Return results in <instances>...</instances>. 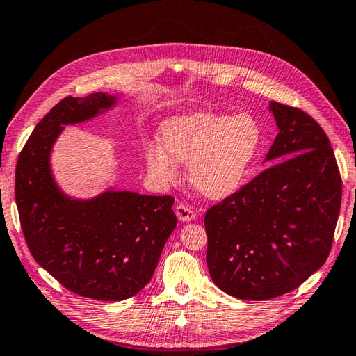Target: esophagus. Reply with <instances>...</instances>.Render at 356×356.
<instances>
[{
    "label": "esophagus",
    "instance_id": "obj_1",
    "mask_svg": "<svg viewBox=\"0 0 356 356\" xmlns=\"http://www.w3.org/2000/svg\"><path fill=\"white\" fill-rule=\"evenodd\" d=\"M175 213H177V218L179 220H183V222H187V220H193L196 218L195 210L188 207L187 204H178L175 207Z\"/></svg>",
    "mask_w": 356,
    "mask_h": 356
}]
</instances>
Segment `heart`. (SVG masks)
<instances>
[{"instance_id":"1","label":"heart","mask_w":356,"mask_h":356,"mask_svg":"<svg viewBox=\"0 0 356 356\" xmlns=\"http://www.w3.org/2000/svg\"><path fill=\"white\" fill-rule=\"evenodd\" d=\"M163 147L149 146V169L164 181L177 177V163L188 161L187 175L201 195L220 200L242 184L260 146V126L250 114L193 113L161 124Z\"/></svg>"}]
</instances>
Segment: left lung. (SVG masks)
Segmentation results:
<instances>
[{"mask_svg":"<svg viewBox=\"0 0 356 356\" xmlns=\"http://www.w3.org/2000/svg\"><path fill=\"white\" fill-rule=\"evenodd\" d=\"M270 109L279 134L265 160L274 164L204 216L211 279L243 300L283 296L317 271L341 207V175L326 132L303 109L279 102Z\"/></svg>","mask_w":356,"mask_h":356,"instance_id":"left-lung-1","label":"left lung"}]
</instances>
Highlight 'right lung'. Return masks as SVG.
<instances>
[{"label":"right lung","mask_w":356,"mask_h":356,"mask_svg":"<svg viewBox=\"0 0 356 356\" xmlns=\"http://www.w3.org/2000/svg\"><path fill=\"white\" fill-rule=\"evenodd\" d=\"M114 102L104 92L62 99L36 124L15 172V200L31 256L68 291L104 302L129 298L147 285L177 227L170 195L109 191L77 201L54 184L50 151L62 126L88 120Z\"/></svg>","instance_id":"1"}]
</instances>
